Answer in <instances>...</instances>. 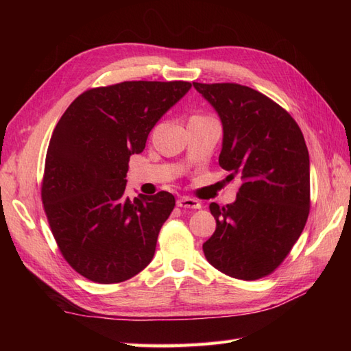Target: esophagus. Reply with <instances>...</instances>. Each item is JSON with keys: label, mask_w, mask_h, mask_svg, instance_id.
I'll list each match as a JSON object with an SVG mask.
<instances>
[{"label": "esophagus", "mask_w": 351, "mask_h": 351, "mask_svg": "<svg viewBox=\"0 0 351 351\" xmlns=\"http://www.w3.org/2000/svg\"><path fill=\"white\" fill-rule=\"evenodd\" d=\"M177 206L180 208H189V209H200V204L192 197H180L177 200Z\"/></svg>", "instance_id": "esophagus-1"}]
</instances>
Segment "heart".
I'll return each mask as SVG.
<instances>
[{"instance_id":"obj_1","label":"heart","mask_w":351,"mask_h":351,"mask_svg":"<svg viewBox=\"0 0 351 351\" xmlns=\"http://www.w3.org/2000/svg\"><path fill=\"white\" fill-rule=\"evenodd\" d=\"M196 117H202V115H196Z\"/></svg>"}]
</instances>
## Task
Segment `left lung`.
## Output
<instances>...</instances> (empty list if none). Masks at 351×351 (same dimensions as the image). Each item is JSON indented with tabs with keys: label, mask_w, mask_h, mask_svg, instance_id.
I'll list each match as a JSON object with an SVG mask.
<instances>
[{
	"label": "left lung",
	"mask_w": 351,
	"mask_h": 351,
	"mask_svg": "<svg viewBox=\"0 0 351 351\" xmlns=\"http://www.w3.org/2000/svg\"><path fill=\"white\" fill-rule=\"evenodd\" d=\"M222 124L219 165L239 176L232 204H210L208 262L239 280L271 274L300 237L311 206V162L300 127L278 104L236 83H196Z\"/></svg>",
	"instance_id": "1"
}]
</instances>
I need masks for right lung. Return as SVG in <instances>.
Wrapping results in <instances>:
<instances>
[{
  "instance_id": "1",
  "label": "right lung",
  "mask_w": 351,
  "mask_h": 351,
  "mask_svg": "<svg viewBox=\"0 0 351 351\" xmlns=\"http://www.w3.org/2000/svg\"><path fill=\"white\" fill-rule=\"evenodd\" d=\"M192 88L189 82H123L82 93L51 136L42 202L70 267L115 284L151 263L171 193L125 196L129 159L145 149L159 119Z\"/></svg>"
}]
</instances>
